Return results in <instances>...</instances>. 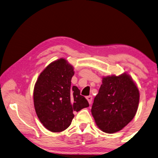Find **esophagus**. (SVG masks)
Here are the masks:
<instances>
[{
    "label": "esophagus",
    "instance_id": "obj_1",
    "mask_svg": "<svg viewBox=\"0 0 158 158\" xmlns=\"http://www.w3.org/2000/svg\"><path fill=\"white\" fill-rule=\"evenodd\" d=\"M86 99H87V100H88V102L89 104H91V103H92V100H93V97H92L91 95H90V96H88V97H86Z\"/></svg>",
    "mask_w": 158,
    "mask_h": 158
}]
</instances>
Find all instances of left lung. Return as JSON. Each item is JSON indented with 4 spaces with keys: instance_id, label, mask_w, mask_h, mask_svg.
<instances>
[{
    "instance_id": "8db88e82",
    "label": "left lung",
    "mask_w": 158,
    "mask_h": 158,
    "mask_svg": "<svg viewBox=\"0 0 158 158\" xmlns=\"http://www.w3.org/2000/svg\"><path fill=\"white\" fill-rule=\"evenodd\" d=\"M139 101L138 88L129 74L124 73L119 76L103 77L91 113L100 130L114 133L133 119Z\"/></svg>"
}]
</instances>
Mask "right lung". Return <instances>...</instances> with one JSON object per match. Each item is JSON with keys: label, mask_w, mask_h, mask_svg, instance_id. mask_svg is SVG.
Returning a JSON list of instances; mask_svg holds the SVG:
<instances>
[{"label": "right lung", "mask_w": 158, "mask_h": 158, "mask_svg": "<svg viewBox=\"0 0 158 158\" xmlns=\"http://www.w3.org/2000/svg\"><path fill=\"white\" fill-rule=\"evenodd\" d=\"M74 68L65 59L52 62L39 74L34 88V105L44 127L53 133L69 127L74 112L89 106L75 85L71 86Z\"/></svg>", "instance_id": "obj_1"}]
</instances>
